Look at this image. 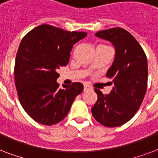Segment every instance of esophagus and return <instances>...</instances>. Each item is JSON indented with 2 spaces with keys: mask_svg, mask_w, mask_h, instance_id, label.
Segmentation results:
<instances>
[{
  "mask_svg": "<svg viewBox=\"0 0 158 158\" xmlns=\"http://www.w3.org/2000/svg\"><path fill=\"white\" fill-rule=\"evenodd\" d=\"M91 90V87H90V85H84V90Z\"/></svg>",
  "mask_w": 158,
  "mask_h": 158,
  "instance_id": "obj_1",
  "label": "esophagus"
}]
</instances>
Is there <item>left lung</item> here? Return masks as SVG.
Segmentation results:
<instances>
[{
	"instance_id": "8db88e82",
	"label": "left lung",
	"mask_w": 158,
	"mask_h": 158,
	"mask_svg": "<svg viewBox=\"0 0 158 158\" xmlns=\"http://www.w3.org/2000/svg\"><path fill=\"white\" fill-rule=\"evenodd\" d=\"M95 35L113 44L115 57L106 73L113 81V89L107 95L95 89L98 99L91 113L102 125L117 127L130 120L143 101L148 73L147 57L141 45L125 29L112 28Z\"/></svg>"
}]
</instances>
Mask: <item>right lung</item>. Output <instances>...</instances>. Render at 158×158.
Segmentation results:
<instances>
[{"instance_id":"1","label":"right lung","mask_w":158,"mask_h":158,"mask_svg":"<svg viewBox=\"0 0 158 158\" xmlns=\"http://www.w3.org/2000/svg\"><path fill=\"white\" fill-rule=\"evenodd\" d=\"M86 35L42 24L23 38L15 64V86L22 107L38 123L52 125L62 121L83 90L80 82L62 89L57 79V70L69 62L73 45Z\"/></svg>"}]
</instances>
